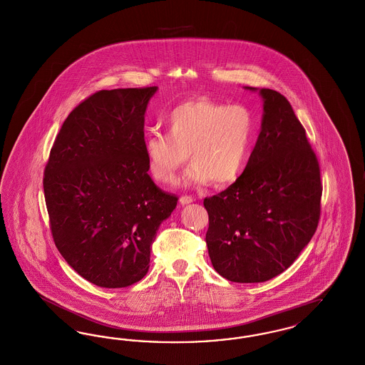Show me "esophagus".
Instances as JSON below:
<instances>
[{
    "mask_svg": "<svg viewBox=\"0 0 365 365\" xmlns=\"http://www.w3.org/2000/svg\"><path fill=\"white\" fill-rule=\"evenodd\" d=\"M192 201H194V198L190 197V195H182L180 197V204L182 205H187V204H190Z\"/></svg>",
    "mask_w": 365,
    "mask_h": 365,
    "instance_id": "34e87169",
    "label": "esophagus"
}]
</instances>
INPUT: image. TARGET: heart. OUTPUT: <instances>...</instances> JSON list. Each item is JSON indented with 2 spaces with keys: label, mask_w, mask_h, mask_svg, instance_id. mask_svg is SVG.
<instances>
[{
  "label": "heart",
  "mask_w": 365,
  "mask_h": 365,
  "mask_svg": "<svg viewBox=\"0 0 365 365\" xmlns=\"http://www.w3.org/2000/svg\"><path fill=\"white\" fill-rule=\"evenodd\" d=\"M167 134L152 133L143 140L149 173L160 185H173L190 158L185 182L222 187L237 182L250 161L256 120L243 105L208 98L175 106L165 118Z\"/></svg>",
  "instance_id": "heart-1"
}]
</instances>
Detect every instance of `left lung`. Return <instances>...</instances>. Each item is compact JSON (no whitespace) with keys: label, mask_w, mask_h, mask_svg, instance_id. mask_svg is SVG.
Here are the masks:
<instances>
[{"label":"left lung","mask_w":365,"mask_h":365,"mask_svg":"<svg viewBox=\"0 0 365 365\" xmlns=\"http://www.w3.org/2000/svg\"><path fill=\"white\" fill-rule=\"evenodd\" d=\"M260 94L264 115L247 168L204 200L212 265L237 283L267 282L286 271L320 219V167L305 128L284 96L271 88Z\"/></svg>","instance_id":"obj_1"}]
</instances>
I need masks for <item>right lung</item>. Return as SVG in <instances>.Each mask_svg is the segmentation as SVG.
<instances>
[{
    "mask_svg": "<svg viewBox=\"0 0 365 365\" xmlns=\"http://www.w3.org/2000/svg\"><path fill=\"white\" fill-rule=\"evenodd\" d=\"M157 87L100 90L54 139L43 191L53 241L90 283L122 289L148 274L150 246L178 197L157 187L143 152Z\"/></svg>",
    "mask_w": 365,
    "mask_h": 365,
    "instance_id": "1",
    "label": "right lung"
}]
</instances>
